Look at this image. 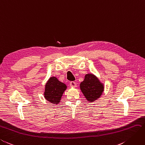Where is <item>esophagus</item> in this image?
<instances>
[{
	"mask_svg": "<svg viewBox=\"0 0 145 145\" xmlns=\"http://www.w3.org/2000/svg\"><path fill=\"white\" fill-rule=\"evenodd\" d=\"M69 85H70V87H76V83L74 81L70 82Z\"/></svg>",
	"mask_w": 145,
	"mask_h": 145,
	"instance_id": "1",
	"label": "esophagus"
}]
</instances>
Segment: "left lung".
I'll list each match as a JSON object with an SVG mask.
<instances>
[{"label":"left lung","instance_id":"8db88e82","mask_svg":"<svg viewBox=\"0 0 145 145\" xmlns=\"http://www.w3.org/2000/svg\"><path fill=\"white\" fill-rule=\"evenodd\" d=\"M80 87L82 92L88 101L93 102L98 99L104 91V86L99 79L92 74H86Z\"/></svg>","mask_w":145,"mask_h":145}]
</instances>
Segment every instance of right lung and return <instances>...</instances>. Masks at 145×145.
Instances as JSON below:
<instances>
[{
	"mask_svg": "<svg viewBox=\"0 0 145 145\" xmlns=\"http://www.w3.org/2000/svg\"><path fill=\"white\" fill-rule=\"evenodd\" d=\"M66 85L58 80L56 77H52L49 79L45 86L44 97L46 100L53 104L60 103Z\"/></svg>",
	"mask_w": 145,
	"mask_h": 145,
	"instance_id": "1",
	"label": "right lung"
}]
</instances>
